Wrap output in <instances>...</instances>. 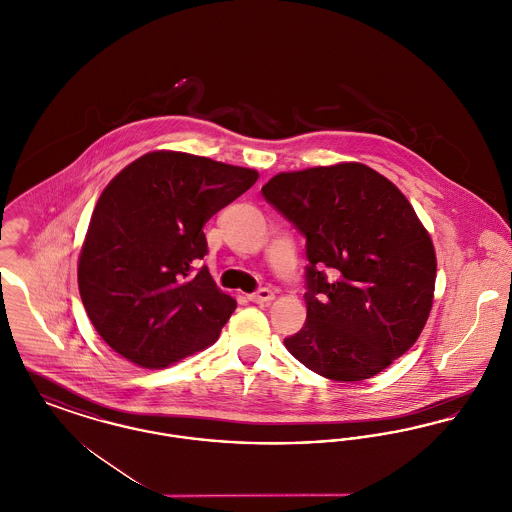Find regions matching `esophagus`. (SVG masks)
<instances>
[{"label": "esophagus", "mask_w": 512, "mask_h": 512, "mask_svg": "<svg viewBox=\"0 0 512 512\" xmlns=\"http://www.w3.org/2000/svg\"><path fill=\"white\" fill-rule=\"evenodd\" d=\"M249 299H251L253 303H268V301L274 299V292L268 290V288H261L259 292L251 293Z\"/></svg>", "instance_id": "obj_1"}]
</instances>
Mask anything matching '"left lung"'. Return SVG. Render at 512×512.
I'll return each mask as SVG.
<instances>
[{"instance_id": "left-lung-1", "label": "left lung", "mask_w": 512, "mask_h": 512, "mask_svg": "<svg viewBox=\"0 0 512 512\" xmlns=\"http://www.w3.org/2000/svg\"><path fill=\"white\" fill-rule=\"evenodd\" d=\"M263 195L307 238V320L286 338L324 378L359 382L409 351L430 317L436 251L401 190L363 163L280 172Z\"/></svg>"}]
</instances>
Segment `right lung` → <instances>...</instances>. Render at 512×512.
<instances>
[{
    "instance_id": "1",
    "label": "right lung",
    "mask_w": 512,
    "mask_h": 512,
    "mask_svg": "<svg viewBox=\"0 0 512 512\" xmlns=\"http://www.w3.org/2000/svg\"><path fill=\"white\" fill-rule=\"evenodd\" d=\"M259 172L182 151H151L99 195L78 257V290L101 340L142 368H165L219 340L236 299L207 267L205 222Z\"/></svg>"
}]
</instances>
